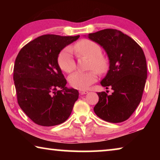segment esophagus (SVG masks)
Returning a JSON list of instances; mask_svg holds the SVG:
<instances>
[{
  "mask_svg": "<svg viewBox=\"0 0 160 160\" xmlns=\"http://www.w3.org/2000/svg\"><path fill=\"white\" fill-rule=\"evenodd\" d=\"M88 92H89L87 90H80L79 91V93L81 94V95H85V94H87Z\"/></svg>",
  "mask_w": 160,
  "mask_h": 160,
  "instance_id": "esophagus-1",
  "label": "esophagus"
}]
</instances>
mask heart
Masks as SVG:
<instances>
[{"instance_id":"obj_1","label":"heart","mask_w":160,"mask_h":160,"mask_svg":"<svg viewBox=\"0 0 160 160\" xmlns=\"http://www.w3.org/2000/svg\"><path fill=\"white\" fill-rule=\"evenodd\" d=\"M73 49L78 56H84L89 58V69L87 72L77 71L69 76L70 85L73 88L84 90L95 83L98 79V73H106L108 68V60L101 54L100 46L95 41L89 39H82L74 45ZM59 67L66 73H71L76 68V62L71 49L67 47L60 52L58 58Z\"/></svg>"}]
</instances>
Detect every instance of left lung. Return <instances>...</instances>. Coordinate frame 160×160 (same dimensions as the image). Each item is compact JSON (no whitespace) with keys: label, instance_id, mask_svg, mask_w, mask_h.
Returning <instances> with one entry per match:
<instances>
[{"label":"left lung","instance_id":"1","mask_svg":"<svg viewBox=\"0 0 160 160\" xmlns=\"http://www.w3.org/2000/svg\"><path fill=\"white\" fill-rule=\"evenodd\" d=\"M88 38L102 47L108 54L109 70L100 84L113 90L110 95L106 92H98L99 101L94 111L104 121H125L141 102L147 78L143 49L130 36L116 29L89 33Z\"/></svg>","mask_w":160,"mask_h":160}]
</instances>
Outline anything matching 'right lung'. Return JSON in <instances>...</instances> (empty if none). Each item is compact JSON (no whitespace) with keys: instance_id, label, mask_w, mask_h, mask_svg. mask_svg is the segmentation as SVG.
<instances>
[{"instance_id":"1","label":"right lung","mask_w":160,"mask_h":160,"mask_svg":"<svg viewBox=\"0 0 160 160\" xmlns=\"http://www.w3.org/2000/svg\"><path fill=\"white\" fill-rule=\"evenodd\" d=\"M79 36H39L22 48L15 60L14 81L17 102L35 123L51 127L68 119L78 92L67 88L58 62L61 50ZM61 90L60 91L59 89Z\"/></svg>"}]
</instances>
